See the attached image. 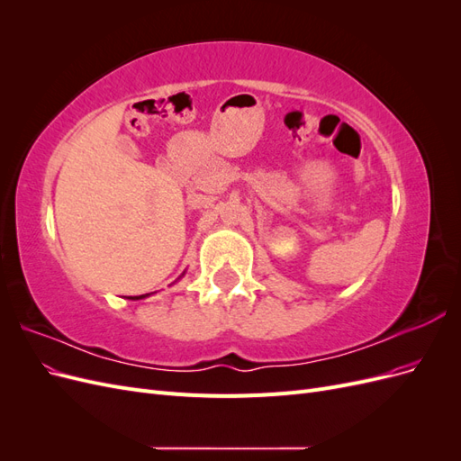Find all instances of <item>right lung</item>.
<instances>
[{
  "instance_id": "add662e5",
  "label": "right lung",
  "mask_w": 461,
  "mask_h": 461,
  "mask_svg": "<svg viewBox=\"0 0 461 461\" xmlns=\"http://www.w3.org/2000/svg\"><path fill=\"white\" fill-rule=\"evenodd\" d=\"M146 296H149V294H142V296H134L132 300H142V298H146Z\"/></svg>"
}]
</instances>
